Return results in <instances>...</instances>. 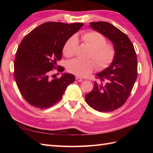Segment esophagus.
Instances as JSON below:
<instances>
[{
	"mask_svg": "<svg viewBox=\"0 0 153 153\" xmlns=\"http://www.w3.org/2000/svg\"><path fill=\"white\" fill-rule=\"evenodd\" d=\"M76 79L77 81H78L79 82H83V79L82 78V77H79V76H76Z\"/></svg>",
	"mask_w": 153,
	"mask_h": 153,
	"instance_id": "34e87169",
	"label": "esophagus"
}]
</instances>
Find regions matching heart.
I'll return each instance as SVG.
<instances>
[{
    "mask_svg": "<svg viewBox=\"0 0 153 153\" xmlns=\"http://www.w3.org/2000/svg\"><path fill=\"white\" fill-rule=\"evenodd\" d=\"M81 39L91 48L88 58L95 61L97 69L103 70L112 64L116 55V47L112 43H106V39L102 34L89 31L82 33ZM77 45V40L75 35L68 38L62 48L64 56L68 58L72 56ZM95 64L92 60L75 58L68 63L67 69L77 76L85 77L95 69Z\"/></svg>",
    "mask_w": 153,
    "mask_h": 153,
    "instance_id": "heart-1",
    "label": "heart"
}]
</instances>
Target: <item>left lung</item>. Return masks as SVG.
Wrapping results in <instances>:
<instances>
[{
    "label": "left lung",
    "instance_id": "8db88e82",
    "mask_svg": "<svg viewBox=\"0 0 153 153\" xmlns=\"http://www.w3.org/2000/svg\"><path fill=\"white\" fill-rule=\"evenodd\" d=\"M90 27L111 41L116 49L115 59L97 74L91 92L85 95L87 103L94 110L109 112L124 105L137 77V59L134 45L128 35L108 22L90 23Z\"/></svg>",
    "mask_w": 153,
    "mask_h": 153
}]
</instances>
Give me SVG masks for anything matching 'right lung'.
<instances>
[{
  "mask_svg": "<svg viewBox=\"0 0 153 153\" xmlns=\"http://www.w3.org/2000/svg\"><path fill=\"white\" fill-rule=\"evenodd\" d=\"M83 25L45 22L21 41L16 54L14 75L23 98L32 106L40 109L53 106L61 100L68 85L75 81L70 74L53 79L54 75H51L54 70L58 72L64 70L56 64L62 56L64 45Z\"/></svg>",
  "mask_w": 153,
  "mask_h": 153,
  "instance_id": "obj_1",
  "label": "right lung"
}]
</instances>
